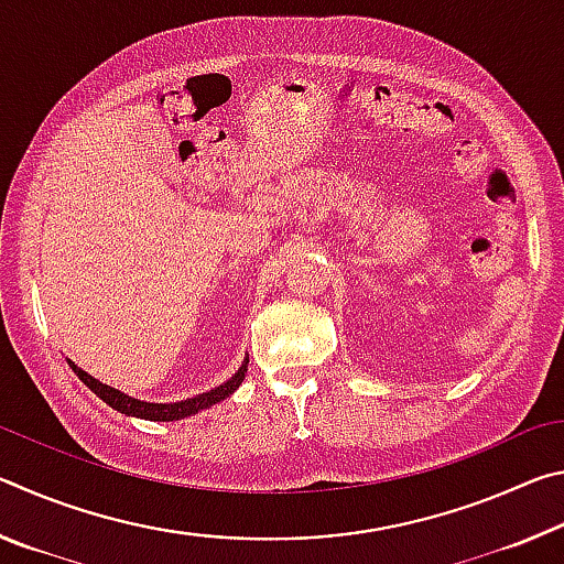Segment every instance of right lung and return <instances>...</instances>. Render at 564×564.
I'll use <instances>...</instances> for the list:
<instances>
[{
	"label": "right lung",
	"mask_w": 564,
	"mask_h": 564,
	"mask_svg": "<svg viewBox=\"0 0 564 564\" xmlns=\"http://www.w3.org/2000/svg\"><path fill=\"white\" fill-rule=\"evenodd\" d=\"M69 366L79 380H84V386H89L94 393H97L104 403L111 405L113 410H119L123 415H133V417H144V420H181L186 415H194L198 410H204L208 405L218 403V400H224L234 393V390L243 383V376L248 370V358L243 360V366L238 368V373L226 380L224 386H218L214 390H208L204 395H196V398H188V400H181V403H144V400H137V398H129L119 393V390H113L109 386L99 383L97 378H91L89 373H84L82 368H76L74 362L69 360Z\"/></svg>",
	"instance_id": "obj_1"
}]
</instances>
